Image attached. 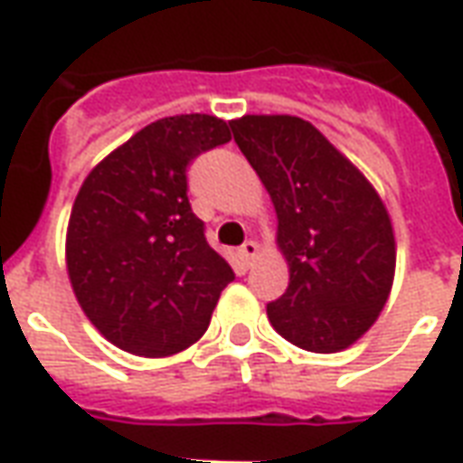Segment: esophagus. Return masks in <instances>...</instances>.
I'll list each match as a JSON object with an SVG mask.
<instances>
[{
  "mask_svg": "<svg viewBox=\"0 0 463 463\" xmlns=\"http://www.w3.org/2000/svg\"><path fill=\"white\" fill-rule=\"evenodd\" d=\"M238 255H241L242 265L248 268L252 260H255V255H258V242L255 241H245L241 245V250H238Z\"/></svg>",
  "mask_w": 463,
  "mask_h": 463,
  "instance_id": "34e87169",
  "label": "esophagus"
}]
</instances>
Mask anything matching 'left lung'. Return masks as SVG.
<instances>
[{
	"instance_id": "obj_1",
	"label": "left lung",
	"mask_w": 463,
	"mask_h": 463,
	"mask_svg": "<svg viewBox=\"0 0 463 463\" xmlns=\"http://www.w3.org/2000/svg\"><path fill=\"white\" fill-rule=\"evenodd\" d=\"M232 138L278 213L290 285L268 317L307 352H340L374 325L392 290L394 232L377 191L312 123L242 116Z\"/></svg>"
}]
</instances>
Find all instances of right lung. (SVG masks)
Wrapping results in <instances>:
<instances>
[{
    "mask_svg": "<svg viewBox=\"0 0 463 463\" xmlns=\"http://www.w3.org/2000/svg\"><path fill=\"white\" fill-rule=\"evenodd\" d=\"M231 141L205 114L146 126L89 173L66 235L76 300L116 347L165 357L191 347L235 272L205 241L188 201V165Z\"/></svg>",
    "mask_w": 463,
    "mask_h": 463,
    "instance_id": "add662e5",
    "label": "right lung"
}]
</instances>
